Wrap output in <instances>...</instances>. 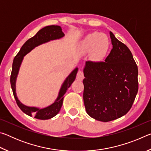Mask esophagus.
Returning <instances> with one entry per match:
<instances>
[{"label":"esophagus","instance_id":"1","mask_svg":"<svg viewBox=\"0 0 151 151\" xmlns=\"http://www.w3.org/2000/svg\"><path fill=\"white\" fill-rule=\"evenodd\" d=\"M84 78V74L82 70H78L77 73V75H76V79L79 81H82Z\"/></svg>","mask_w":151,"mask_h":151}]
</instances>
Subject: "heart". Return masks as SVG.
I'll return each instance as SVG.
<instances>
[{"instance_id":"b5f03b06","label":"heart","mask_w":151,"mask_h":151,"mask_svg":"<svg viewBox=\"0 0 151 151\" xmlns=\"http://www.w3.org/2000/svg\"><path fill=\"white\" fill-rule=\"evenodd\" d=\"M109 48V42L106 35L100 32H93L88 35L79 45L81 52L91 51V56L97 60L105 57Z\"/></svg>"}]
</instances>
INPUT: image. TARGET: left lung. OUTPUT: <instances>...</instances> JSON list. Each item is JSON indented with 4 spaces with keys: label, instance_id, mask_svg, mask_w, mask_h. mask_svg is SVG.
Segmentation results:
<instances>
[{
    "label": "left lung",
    "instance_id": "1",
    "mask_svg": "<svg viewBox=\"0 0 151 151\" xmlns=\"http://www.w3.org/2000/svg\"><path fill=\"white\" fill-rule=\"evenodd\" d=\"M112 48L104 62L86 61L83 73L87 114L102 122L126 114L137 96L138 67L131 50L110 31Z\"/></svg>",
    "mask_w": 151,
    "mask_h": 151
}]
</instances>
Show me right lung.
Masks as SVG:
<instances>
[{
    "mask_svg": "<svg viewBox=\"0 0 151 151\" xmlns=\"http://www.w3.org/2000/svg\"><path fill=\"white\" fill-rule=\"evenodd\" d=\"M64 36H65V34L63 32L62 28L58 25H50V26L42 28L34 37L30 38L25 42L20 48L19 53L14 58L11 75V85L12 93H13L14 97L19 108L24 113L30 116H35V118L40 120H47L57 115L59 112L61 106L63 105L64 95L68 88L72 85L74 81L75 80L78 68V67H76L66 78L61 85L57 98L56 99L54 103L42 109L36 106H29L22 104L19 101L17 95L16 90L17 76L19 75L20 65L23 60L24 57L38 46L50 42V40L60 39Z\"/></svg>",
    "mask_w": 151,
    "mask_h": 151,
    "instance_id": "obj_1",
    "label": "right lung"
}]
</instances>
